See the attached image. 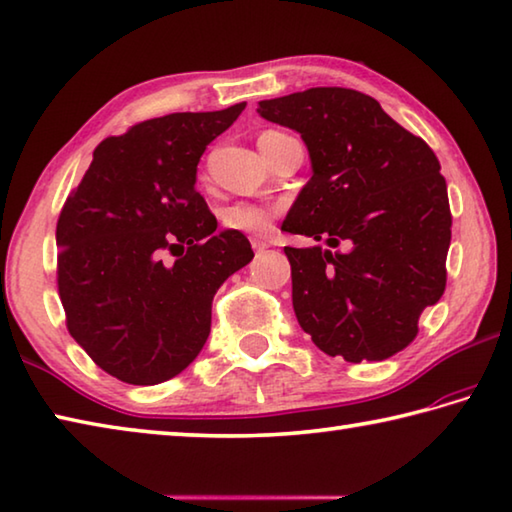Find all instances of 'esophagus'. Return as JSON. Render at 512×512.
Here are the masks:
<instances>
[{"mask_svg": "<svg viewBox=\"0 0 512 512\" xmlns=\"http://www.w3.org/2000/svg\"><path fill=\"white\" fill-rule=\"evenodd\" d=\"M252 247H254V252H258V254H260V252H265V249H267L269 245H267V240L254 236V238H252Z\"/></svg>", "mask_w": 512, "mask_h": 512, "instance_id": "34e87169", "label": "esophagus"}]
</instances>
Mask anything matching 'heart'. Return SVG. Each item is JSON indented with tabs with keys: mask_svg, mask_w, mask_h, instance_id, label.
Masks as SVG:
<instances>
[{
	"mask_svg": "<svg viewBox=\"0 0 512 512\" xmlns=\"http://www.w3.org/2000/svg\"><path fill=\"white\" fill-rule=\"evenodd\" d=\"M269 220H272V209L254 205V202H236L223 211V225L234 231H245V234H263L269 227Z\"/></svg>",
	"mask_w": 512,
	"mask_h": 512,
	"instance_id": "b5f03b06",
	"label": "heart"
}]
</instances>
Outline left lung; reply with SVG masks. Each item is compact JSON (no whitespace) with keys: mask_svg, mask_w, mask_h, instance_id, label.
Instances as JSON below:
<instances>
[{"mask_svg":"<svg viewBox=\"0 0 512 512\" xmlns=\"http://www.w3.org/2000/svg\"><path fill=\"white\" fill-rule=\"evenodd\" d=\"M260 118L301 133L312 178L287 211L289 234L347 249L285 247L298 325L350 363L414 341L446 289L448 187L435 153L374 98L318 86L258 102Z\"/></svg>","mask_w":512,"mask_h":512,"instance_id":"obj_1","label":"left lung"}]
</instances>
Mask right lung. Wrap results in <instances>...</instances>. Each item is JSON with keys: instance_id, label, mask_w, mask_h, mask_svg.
Returning a JSON list of instances; mask_svg holds the SVG:
<instances>
[{"instance_id": "right-lung-1", "label": "right lung", "mask_w": 512, "mask_h": 512, "mask_svg": "<svg viewBox=\"0 0 512 512\" xmlns=\"http://www.w3.org/2000/svg\"><path fill=\"white\" fill-rule=\"evenodd\" d=\"M243 109L169 113L106 138L64 202L55 243L66 327L115 379L156 385L185 370L209 336L218 287L254 258L245 234L216 229L196 191L200 156Z\"/></svg>"}]
</instances>
